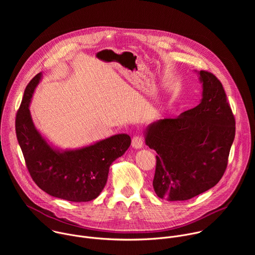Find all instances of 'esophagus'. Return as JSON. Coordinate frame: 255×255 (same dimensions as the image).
Masks as SVG:
<instances>
[{
  "label": "esophagus",
  "mask_w": 255,
  "mask_h": 255,
  "mask_svg": "<svg viewBox=\"0 0 255 255\" xmlns=\"http://www.w3.org/2000/svg\"><path fill=\"white\" fill-rule=\"evenodd\" d=\"M132 147L135 149H140L143 147V138L141 136H135L132 139Z\"/></svg>",
  "instance_id": "1"
}]
</instances>
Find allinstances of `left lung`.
<instances>
[{
	"label": "left lung",
	"instance_id": "obj_1",
	"mask_svg": "<svg viewBox=\"0 0 255 255\" xmlns=\"http://www.w3.org/2000/svg\"><path fill=\"white\" fill-rule=\"evenodd\" d=\"M196 72L201 103L144 131L145 144L157 153L154 192L167 201L190 200L219 183L235 137V119L222 84L211 72Z\"/></svg>",
	"mask_w": 255,
	"mask_h": 255
}]
</instances>
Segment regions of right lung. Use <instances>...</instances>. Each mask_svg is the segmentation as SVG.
<instances>
[{"mask_svg": "<svg viewBox=\"0 0 255 255\" xmlns=\"http://www.w3.org/2000/svg\"><path fill=\"white\" fill-rule=\"evenodd\" d=\"M42 72L26 87L16 116V134L35 184L48 195L70 202L96 199L106 186L109 168L129 148L131 138L121 133L75 149H60L35 127L29 110Z\"/></svg>", "mask_w": 255, "mask_h": 255, "instance_id": "right-lung-1", "label": "right lung"}]
</instances>
